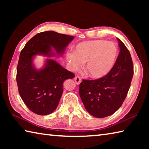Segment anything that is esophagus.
Instances as JSON below:
<instances>
[{
  "mask_svg": "<svg viewBox=\"0 0 149 149\" xmlns=\"http://www.w3.org/2000/svg\"><path fill=\"white\" fill-rule=\"evenodd\" d=\"M74 80H75V84L77 85H79L81 82V79L79 76H76L74 78Z\"/></svg>",
  "mask_w": 149,
  "mask_h": 149,
  "instance_id": "obj_1",
  "label": "esophagus"
}]
</instances>
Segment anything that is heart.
Returning a JSON list of instances; mask_svg holds the SVG:
<instances>
[{"label": "heart", "instance_id": "b5f03b06", "mask_svg": "<svg viewBox=\"0 0 149 149\" xmlns=\"http://www.w3.org/2000/svg\"><path fill=\"white\" fill-rule=\"evenodd\" d=\"M118 49L113 42L103 40L87 41L78 43L74 52L66 54L72 70H76L85 63V70L89 77L100 79L107 75L117 59Z\"/></svg>", "mask_w": 149, "mask_h": 149}]
</instances>
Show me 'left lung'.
Listing matches in <instances>:
<instances>
[{"label": "left lung", "mask_w": 149, "mask_h": 149, "mask_svg": "<svg viewBox=\"0 0 149 149\" xmlns=\"http://www.w3.org/2000/svg\"><path fill=\"white\" fill-rule=\"evenodd\" d=\"M120 54L112 69L104 77L84 79L79 84V96L85 109L96 118L114 114L122 105L130 89L133 66L130 51L118 39Z\"/></svg>", "instance_id": "8db88e82"}]
</instances>
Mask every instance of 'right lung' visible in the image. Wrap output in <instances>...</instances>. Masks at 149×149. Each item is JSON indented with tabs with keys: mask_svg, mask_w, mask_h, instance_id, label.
I'll use <instances>...</instances> for the list:
<instances>
[{
	"mask_svg": "<svg viewBox=\"0 0 149 149\" xmlns=\"http://www.w3.org/2000/svg\"><path fill=\"white\" fill-rule=\"evenodd\" d=\"M74 38L52 31L39 33L20 52L16 74L18 91L27 108L35 114L47 115L53 112L62 95L63 83L75 75L51 58L46 60L43 68L37 70L33 63L34 56H62Z\"/></svg>",
	"mask_w": 149,
	"mask_h": 149,
	"instance_id": "1",
	"label": "right lung"
}]
</instances>
